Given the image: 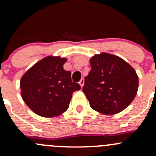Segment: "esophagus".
I'll return each instance as SVG.
<instances>
[{"mask_svg": "<svg viewBox=\"0 0 156 156\" xmlns=\"http://www.w3.org/2000/svg\"><path fill=\"white\" fill-rule=\"evenodd\" d=\"M84 78H81V79L80 80V81H79V84H80V85H81V87H82L83 86H84Z\"/></svg>", "mask_w": 156, "mask_h": 156, "instance_id": "1", "label": "esophagus"}]
</instances>
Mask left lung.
<instances>
[{
	"instance_id": "1",
	"label": "left lung",
	"mask_w": 156,
	"mask_h": 156,
	"mask_svg": "<svg viewBox=\"0 0 156 156\" xmlns=\"http://www.w3.org/2000/svg\"><path fill=\"white\" fill-rule=\"evenodd\" d=\"M91 70L82 88L93 109L114 115L127 108L137 93L138 76L122 58L102 53L90 59Z\"/></svg>"
}]
</instances>
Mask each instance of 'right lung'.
Here are the masks:
<instances>
[{"label": "right lung", "mask_w": 156, "mask_h": 156, "mask_svg": "<svg viewBox=\"0 0 156 156\" xmlns=\"http://www.w3.org/2000/svg\"><path fill=\"white\" fill-rule=\"evenodd\" d=\"M66 59L48 56L33 66L20 81L23 100L37 115L52 118L65 112L73 92L81 89L63 69Z\"/></svg>", "instance_id": "obj_1"}]
</instances>
